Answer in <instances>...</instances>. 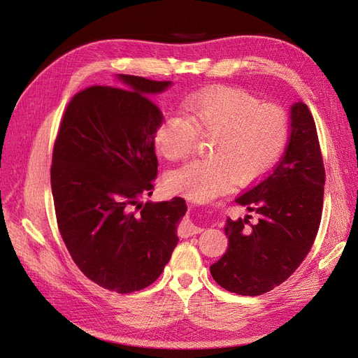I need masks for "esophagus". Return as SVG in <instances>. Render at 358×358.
Returning <instances> with one entry per match:
<instances>
[{
    "instance_id": "1",
    "label": "esophagus",
    "mask_w": 358,
    "mask_h": 358,
    "mask_svg": "<svg viewBox=\"0 0 358 358\" xmlns=\"http://www.w3.org/2000/svg\"><path fill=\"white\" fill-rule=\"evenodd\" d=\"M180 230H182V234H183V236L188 237V236H194V234L201 233L204 229H201V227L196 225L192 221H185V222L182 224Z\"/></svg>"
}]
</instances>
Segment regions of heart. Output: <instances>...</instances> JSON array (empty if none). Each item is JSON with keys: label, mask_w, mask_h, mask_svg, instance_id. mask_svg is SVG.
I'll return each instance as SVG.
<instances>
[{"label": "heart", "mask_w": 358, "mask_h": 358, "mask_svg": "<svg viewBox=\"0 0 358 358\" xmlns=\"http://www.w3.org/2000/svg\"><path fill=\"white\" fill-rule=\"evenodd\" d=\"M182 113L162 116L155 148L169 161L185 158L197 134L209 136V157L192 159L166 176L171 194L191 201H209L231 188L234 180L252 182L282 155L289 138V119L276 104H259L252 94L227 85L191 92Z\"/></svg>", "instance_id": "b5f03b06"}]
</instances>
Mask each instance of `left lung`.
<instances>
[{
	"mask_svg": "<svg viewBox=\"0 0 358 358\" xmlns=\"http://www.w3.org/2000/svg\"><path fill=\"white\" fill-rule=\"evenodd\" d=\"M284 157L266 178L236 199L251 215L227 218V252L210 266L227 291L259 296L288 279L310 251L322 212L324 173L315 121L303 101L291 106Z\"/></svg>",
	"mask_w": 358,
	"mask_h": 358,
	"instance_id": "obj_1",
	"label": "left lung"
}]
</instances>
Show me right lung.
<instances>
[{
    "mask_svg": "<svg viewBox=\"0 0 358 358\" xmlns=\"http://www.w3.org/2000/svg\"><path fill=\"white\" fill-rule=\"evenodd\" d=\"M119 86L76 94L53 146L50 183L58 229L86 278L127 294L158 279L176 248L187 212L180 197L152 196L158 175L155 129L162 119L150 96L171 82L116 74Z\"/></svg>",
    "mask_w": 358,
    "mask_h": 358,
    "instance_id": "obj_1",
    "label": "right lung"
}]
</instances>
